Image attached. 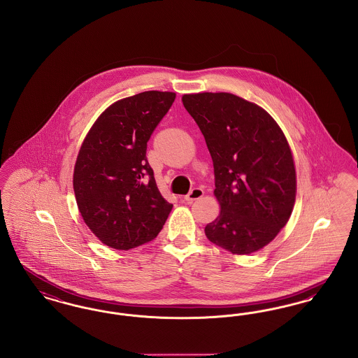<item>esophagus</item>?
<instances>
[{"instance_id": "obj_1", "label": "esophagus", "mask_w": 358, "mask_h": 358, "mask_svg": "<svg viewBox=\"0 0 358 358\" xmlns=\"http://www.w3.org/2000/svg\"><path fill=\"white\" fill-rule=\"evenodd\" d=\"M203 196H204V190H203V189H200V187H193V189L189 192V194L185 196V201H187V203H193V201L201 199Z\"/></svg>"}]
</instances>
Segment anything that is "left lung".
Segmentation results:
<instances>
[{
    "instance_id": "1",
    "label": "left lung",
    "mask_w": 358,
    "mask_h": 358,
    "mask_svg": "<svg viewBox=\"0 0 358 358\" xmlns=\"http://www.w3.org/2000/svg\"><path fill=\"white\" fill-rule=\"evenodd\" d=\"M182 103L213 161L220 213L206 224V238L234 255L262 250L295 204L296 173L285 133L264 108L229 92L185 94Z\"/></svg>"
}]
</instances>
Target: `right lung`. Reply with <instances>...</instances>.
Returning <instances> with one entry per match:
<instances>
[{"instance_id":"1","label":"right lung","mask_w":358,"mask_h":358,"mask_svg":"<svg viewBox=\"0 0 358 358\" xmlns=\"http://www.w3.org/2000/svg\"><path fill=\"white\" fill-rule=\"evenodd\" d=\"M176 99L145 91L108 106L88 130L73 168V192L91 232L114 250L152 241L171 213L146 158L148 141Z\"/></svg>"}]
</instances>
